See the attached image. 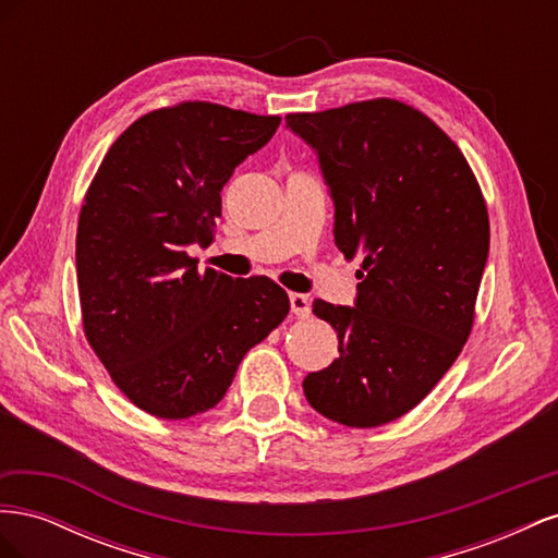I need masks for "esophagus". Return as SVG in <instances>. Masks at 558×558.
Returning <instances> with one entry per match:
<instances>
[{"mask_svg":"<svg viewBox=\"0 0 558 558\" xmlns=\"http://www.w3.org/2000/svg\"><path fill=\"white\" fill-rule=\"evenodd\" d=\"M289 300H291V312H293L298 318H305V316H310L312 307H310V298H307V295H302V293H291V295H289Z\"/></svg>","mask_w":558,"mask_h":558,"instance_id":"obj_1","label":"esophagus"}]
</instances>
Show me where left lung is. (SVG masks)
Returning <instances> with one entry per match:
<instances>
[{
  "label": "left lung",
  "mask_w": 558,
  "mask_h": 558,
  "mask_svg": "<svg viewBox=\"0 0 558 558\" xmlns=\"http://www.w3.org/2000/svg\"><path fill=\"white\" fill-rule=\"evenodd\" d=\"M318 156L335 244L363 253L356 307L314 300L340 356L302 381L330 421L375 428L408 414L459 356L488 256V216L468 160L428 116L398 99L289 113Z\"/></svg>",
  "instance_id": "obj_1"
}]
</instances>
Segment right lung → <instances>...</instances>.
I'll return each instance as SVG.
<instances>
[{
    "instance_id": "add662e5",
    "label": "right lung",
    "mask_w": 558,
    "mask_h": 558,
    "mask_svg": "<svg viewBox=\"0 0 558 558\" xmlns=\"http://www.w3.org/2000/svg\"><path fill=\"white\" fill-rule=\"evenodd\" d=\"M281 123L209 102L150 111L113 142L76 230L83 330L140 410L189 418L223 400L251 347L291 310L267 277L197 269L234 167Z\"/></svg>"
}]
</instances>
